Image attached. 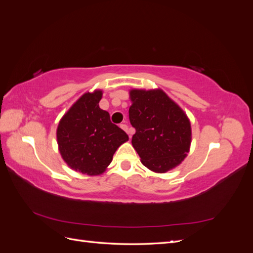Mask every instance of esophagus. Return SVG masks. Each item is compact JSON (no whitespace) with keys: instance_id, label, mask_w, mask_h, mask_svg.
<instances>
[{"instance_id":"obj_1","label":"esophagus","mask_w":253,"mask_h":253,"mask_svg":"<svg viewBox=\"0 0 253 253\" xmlns=\"http://www.w3.org/2000/svg\"><path fill=\"white\" fill-rule=\"evenodd\" d=\"M120 127L122 128V129H124V131H126L128 135H129V137H131V134H132V131H131V129H129L128 128V126H126V125H124V124H122V125H120Z\"/></svg>"}]
</instances>
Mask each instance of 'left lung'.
Masks as SVG:
<instances>
[{
    "mask_svg": "<svg viewBox=\"0 0 253 253\" xmlns=\"http://www.w3.org/2000/svg\"><path fill=\"white\" fill-rule=\"evenodd\" d=\"M128 118L136 133L132 144L153 172L177 167L190 150L191 125L179 106L162 89L129 90Z\"/></svg>",
    "mask_w": 253,
    "mask_h": 253,
    "instance_id": "8db88e82",
    "label": "left lung"
}]
</instances>
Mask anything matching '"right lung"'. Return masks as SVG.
Listing matches in <instances>:
<instances>
[{
    "label": "right lung",
    "instance_id": "right-lung-1",
    "mask_svg": "<svg viewBox=\"0 0 253 253\" xmlns=\"http://www.w3.org/2000/svg\"><path fill=\"white\" fill-rule=\"evenodd\" d=\"M102 90L85 93L61 118L57 128L60 154L75 171L102 174L114 153L128 140L126 133L112 124L110 114L99 108Z\"/></svg>",
    "mask_w": 253,
    "mask_h": 253
}]
</instances>
